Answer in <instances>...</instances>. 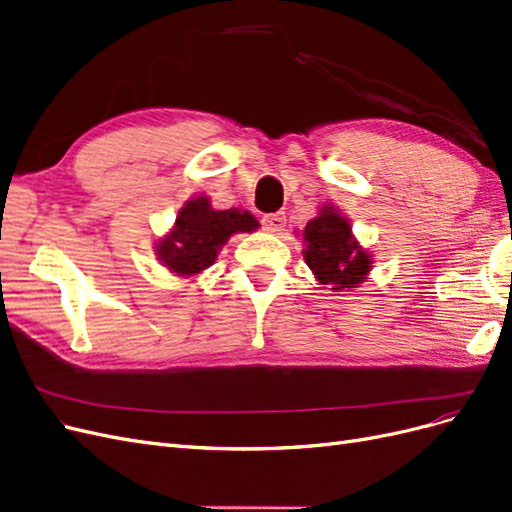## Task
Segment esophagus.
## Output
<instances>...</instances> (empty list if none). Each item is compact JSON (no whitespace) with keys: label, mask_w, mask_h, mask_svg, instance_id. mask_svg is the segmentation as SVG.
<instances>
[{"label":"esophagus","mask_w":512,"mask_h":512,"mask_svg":"<svg viewBox=\"0 0 512 512\" xmlns=\"http://www.w3.org/2000/svg\"><path fill=\"white\" fill-rule=\"evenodd\" d=\"M262 226H265V230L273 232V235H280V232H282V230H284V226H286L284 213H271V215H265V218H262Z\"/></svg>","instance_id":"esophagus-1"}]
</instances>
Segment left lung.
Returning a JSON list of instances; mask_svg holds the SVG:
<instances>
[{
	"label": "left lung",
	"instance_id": "8db88e82",
	"mask_svg": "<svg viewBox=\"0 0 512 512\" xmlns=\"http://www.w3.org/2000/svg\"><path fill=\"white\" fill-rule=\"evenodd\" d=\"M294 235L303 239V260L322 286L348 292L369 280L374 254L354 237L352 222L333 203H324L316 218Z\"/></svg>",
	"mask_w": 512,
	"mask_h": 512
}]
</instances>
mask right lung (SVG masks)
<instances>
[{"mask_svg": "<svg viewBox=\"0 0 512 512\" xmlns=\"http://www.w3.org/2000/svg\"><path fill=\"white\" fill-rule=\"evenodd\" d=\"M260 224L250 211L213 209L207 194L192 196L177 211L175 224L162 235L153 252L160 265L181 280H196L207 271L232 235L254 232Z\"/></svg>", "mask_w": 512, "mask_h": 512, "instance_id": "right-lung-1", "label": "right lung"}]
</instances>
